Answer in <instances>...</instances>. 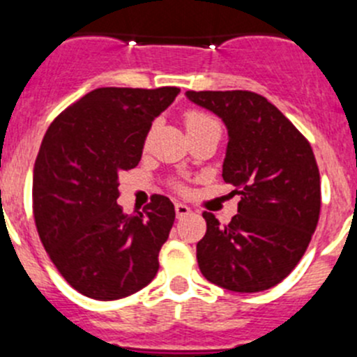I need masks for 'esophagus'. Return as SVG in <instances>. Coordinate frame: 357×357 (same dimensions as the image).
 Segmentation results:
<instances>
[{"label": "esophagus", "instance_id": "34e87169", "mask_svg": "<svg viewBox=\"0 0 357 357\" xmlns=\"http://www.w3.org/2000/svg\"><path fill=\"white\" fill-rule=\"evenodd\" d=\"M174 209H176V216L178 218H183V216H186V214L192 213V211H190V207L185 206V204H181V202L176 204Z\"/></svg>", "mask_w": 357, "mask_h": 357}]
</instances>
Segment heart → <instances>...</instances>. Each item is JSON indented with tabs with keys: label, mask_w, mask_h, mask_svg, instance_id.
<instances>
[{
	"label": "heart",
	"mask_w": 357,
	"mask_h": 357,
	"mask_svg": "<svg viewBox=\"0 0 357 357\" xmlns=\"http://www.w3.org/2000/svg\"><path fill=\"white\" fill-rule=\"evenodd\" d=\"M185 127L186 130H188V136H193V134H199V132H204V130L207 129H221L220 123H218V120L214 119V116H211L209 113L206 112H200V109H190V112L185 113ZM150 134H146V139H144V144H148V141H150ZM176 190H183L181 185H174Z\"/></svg>",
	"instance_id": "b5f03b06"
}]
</instances>
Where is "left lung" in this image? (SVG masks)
I'll return each mask as SVG.
<instances>
[{"mask_svg": "<svg viewBox=\"0 0 357 357\" xmlns=\"http://www.w3.org/2000/svg\"><path fill=\"white\" fill-rule=\"evenodd\" d=\"M228 129L223 179L241 195L228 225L204 211L197 244L204 278L235 293H258L288 278L305 255L321 213V179L307 137L263 96L188 91Z\"/></svg>", "mask_w": 357, "mask_h": 357, "instance_id": "8db88e82", "label": "left lung"}]
</instances>
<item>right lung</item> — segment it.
Listing matches in <instances>:
<instances>
[{"mask_svg":"<svg viewBox=\"0 0 357 357\" xmlns=\"http://www.w3.org/2000/svg\"><path fill=\"white\" fill-rule=\"evenodd\" d=\"M178 86L89 92L50 123L33 172L38 235L59 274L89 298L134 295L158 272L174 206L151 195L143 213H123L119 174L136 167L155 116Z\"/></svg>","mask_w":357,"mask_h":357,"instance_id":"obj_1","label":"right lung"}]
</instances>
